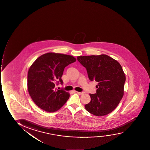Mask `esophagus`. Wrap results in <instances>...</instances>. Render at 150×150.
<instances>
[{
	"mask_svg": "<svg viewBox=\"0 0 150 150\" xmlns=\"http://www.w3.org/2000/svg\"><path fill=\"white\" fill-rule=\"evenodd\" d=\"M77 93H78L79 95H83V94H84V92H77Z\"/></svg>",
	"mask_w": 150,
	"mask_h": 150,
	"instance_id": "34e87169",
	"label": "esophagus"
}]
</instances>
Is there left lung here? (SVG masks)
Wrapping results in <instances>:
<instances>
[{"label":"left lung","instance_id":"1","mask_svg":"<svg viewBox=\"0 0 150 150\" xmlns=\"http://www.w3.org/2000/svg\"><path fill=\"white\" fill-rule=\"evenodd\" d=\"M78 60L86 68L88 79L98 82L96 94H90L87 111L97 116L112 112L124 95L125 76L118 62L105 54L79 56Z\"/></svg>","mask_w":150,"mask_h":150}]
</instances>
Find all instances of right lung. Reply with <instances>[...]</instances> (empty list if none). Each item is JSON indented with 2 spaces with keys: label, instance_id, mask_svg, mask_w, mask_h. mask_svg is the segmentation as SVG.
<instances>
[{
  "label": "right lung",
  "instance_id": "right-lung-1",
  "mask_svg": "<svg viewBox=\"0 0 150 150\" xmlns=\"http://www.w3.org/2000/svg\"><path fill=\"white\" fill-rule=\"evenodd\" d=\"M76 61L71 55L49 52L42 55L33 62L28 73V89L37 106L53 112L67 102L70 94L57 90L55 83H63L62 76L64 68Z\"/></svg>",
  "mask_w": 150,
  "mask_h": 150
}]
</instances>
